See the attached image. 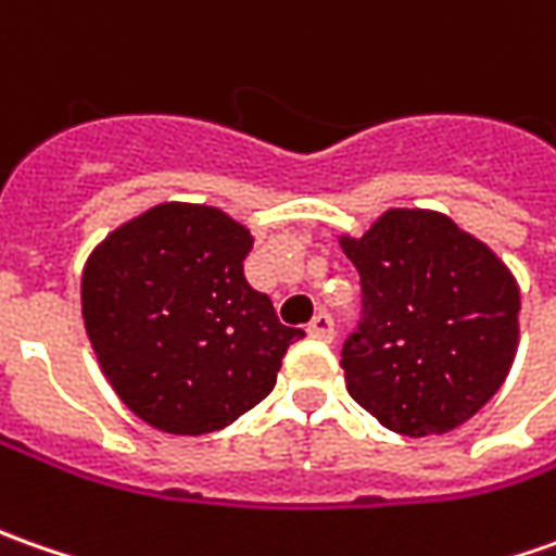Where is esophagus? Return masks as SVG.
I'll return each mask as SVG.
<instances>
[{"mask_svg": "<svg viewBox=\"0 0 556 556\" xmlns=\"http://www.w3.org/2000/svg\"><path fill=\"white\" fill-rule=\"evenodd\" d=\"M307 336L316 338V341H332L336 338V323L329 314H316L311 323H307Z\"/></svg>", "mask_w": 556, "mask_h": 556, "instance_id": "34e87169", "label": "esophagus"}]
</instances>
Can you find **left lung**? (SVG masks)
Instances as JSON below:
<instances>
[{
	"label": "left lung",
	"instance_id": "1",
	"mask_svg": "<svg viewBox=\"0 0 556 556\" xmlns=\"http://www.w3.org/2000/svg\"><path fill=\"white\" fill-rule=\"evenodd\" d=\"M366 316L344 341L348 393L388 431L446 433L505 384L520 344V286L486 242L433 208H388L338 237Z\"/></svg>",
	"mask_w": 556,
	"mask_h": 556
}]
</instances>
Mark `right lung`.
Here are the masks:
<instances>
[{
  "instance_id": "right-lung-1",
  "label": "right lung",
  "mask_w": 556,
  "mask_h": 556,
  "mask_svg": "<svg viewBox=\"0 0 556 556\" xmlns=\"http://www.w3.org/2000/svg\"><path fill=\"white\" fill-rule=\"evenodd\" d=\"M255 237L202 202H160L83 267L91 351L128 409L178 437L224 431L277 384L289 344L270 298L242 277Z\"/></svg>"
}]
</instances>
